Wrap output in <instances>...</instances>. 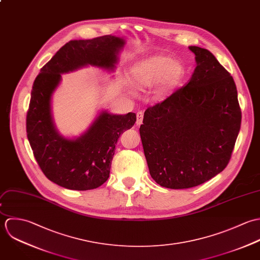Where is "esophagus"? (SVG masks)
I'll use <instances>...</instances> for the list:
<instances>
[{"instance_id": "34e87169", "label": "esophagus", "mask_w": 260, "mask_h": 260, "mask_svg": "<svg viewBox=\"0 0 260 260\" xmlns=\"http://www.w3.org/2000/svg\"><path fill=\"white\" fill-rule=\"evenodd\" d=\"M143 118H144V113L142 111H139L137 113V125H141L143 123Z\"/></svg>"}]
</instances>
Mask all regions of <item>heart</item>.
Wrapping results in <instances>:
<instances>
[{
	"mask_svg": "<svg viewBox=\"0 0 260 260\" xmlns=\"http://www.w3.org/2000/svg\"><path fill=\"white\" fill-rule=\"evenodd\" d=\"M186 75L184 64L167 55H156L136 64L129 82L137 90H145L157 83L156 94L161 99L175 90Z\"/></svg>",
	"mask_w": 260,
	"mask_h": 260,
	"instance_id": "b5f03b06",
	"label": "heart"
}]
</instances>
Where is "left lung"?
I'll use <instances>...</instances> for the list:
<instances>
[{"instance_id": "left-lung-1", "label": "left lung", "mask_w": 260, "mask_h": 260, "mask_svg": "<svg viewBox=\"0 0 260 260\" xmlns=\"http://www.w3.org/2000/svg\"><path fill=\"white\" fill-rule=\"evenodd\" d=\"M189 49L197 64L190 81L149 107L140 127L150 174L169 189L196 187L221 173L241 124L230 73L207 49Z\"/></svg>"}]
</instances>
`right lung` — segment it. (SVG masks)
<instances>
[{
  "mask_svg": "<svg viewBox=\"0 0 260 260\" xmlns=\"http://www.w3.org/2000/svg\"><path fill=\"white\" fill-rule=\"evenodd\" d=\"M124 43L123 38L111 35L71 40L41 68L33 83L26 119L28 141L44 175L63 188L86 191L105 183L117 140L133 127L137 116L102 110L80 137L65 138L56 128L51 110L61 74L87 65L113 71Z\"/></svg>",
  "mask_w": 260,
  "mask_h": 260,
  "instance_id": "obj_1",
  "label": "right lung"
}]
</instances>
